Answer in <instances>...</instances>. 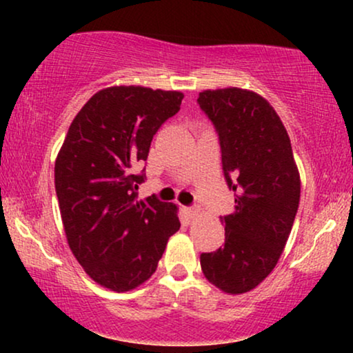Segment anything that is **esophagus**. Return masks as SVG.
Returning <instances> with one entry per match:
<instances>
[{
    "instance_id": "1",
    "label": "esophagus",
    "mask_w": 353,
    "mask_h": 353,
    "mask_svg": "<svg viewBox=\"0 0 353 353\" xmlns=\"http://www.w3.org/2000/svg\"><path fill=\"white\" fill-rule=\"evenodd\" d=\"M185 214L188 219H196V216L199 215V209H196V207H186Z\"/></svg>"
}]
</instances>
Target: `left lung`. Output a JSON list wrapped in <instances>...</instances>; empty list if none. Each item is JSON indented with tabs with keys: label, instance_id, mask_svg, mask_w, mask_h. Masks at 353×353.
<instances>
[{
	"label": "left lung",
	"instance_id": "8db88e82",
	"mask_svg": "<svg viewBox=\"0 0 353 353\" xmlns=\"http://www.w3.org/2000/svg\"><path fill=\"white\" fill-rule=\"evenodd\" d=\"M201 109L215 125L234 210L221 216L225 245L201 254L209 283L226 294L257 288L281 257L301 199L291 139L270 103L250 90H204Z\"/></svg>",
	"mask_w": 353,
	"mask_h": 353
}]
</instances>
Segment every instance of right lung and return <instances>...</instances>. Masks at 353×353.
I'll list each match as a JSON object with an SVG mask.
<instances>
[{"label": "right lung", "mask_w": 353, "mask_h": 353, "mask_svg": "<svg viewBox=\"0 0 353 353\" xmlns=\"http://www.w3.org/2000/svg\"><path fill=\"white\" fill-rule=\"evenodd\" d=\"M181 91L109 86L72 120L56 157L54 185L69 248L86 274L127 292L156 272L168 238L180 230L178 207L156 196L138 201L151 141L180 110Z\"/></svg>", "instance_id": "obj_1"}]
</instances>
